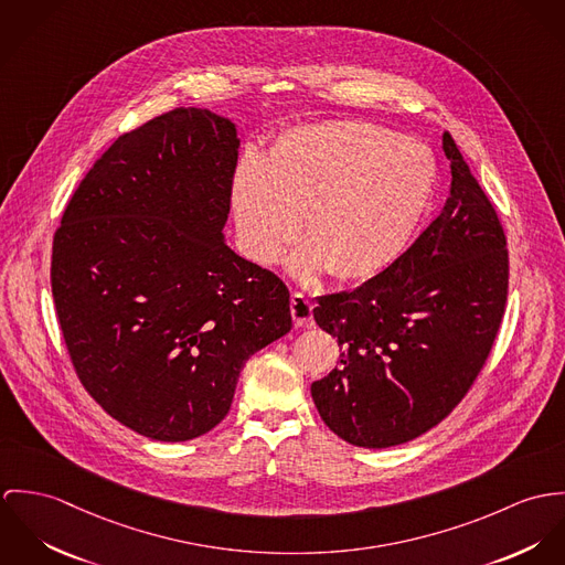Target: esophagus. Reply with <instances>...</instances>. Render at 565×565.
<instances>
[{
  "mask_svg": "<svg viewBox=\"0 0 565 565\" xmlns=\"http://www.w3.org/2000/svg\"><path fill=\"white\" fill-rule=\"evenodd\" d=\"M313 303L303 292H292V318L297 327H310L313 322Z\"/></svg>",
  "mask_w": 565,
  "mask_h": 565,
  "instance_id": "34e87169",
  "label": "esophagus"
}]
</instances>
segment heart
I'll return each instance as SVG.
<instances>
[{
  "label": "heart",
  "mask_w": 565,
  "mask_h": 565,
  "mask_svg": "<svg viewBox=\"0 0 565 565\" xmlns=\"http://www.w3.org/2000/svg\"><path fill=\"white\" fill-rule=\"evenodd\" d=\"M427 147L362 121L301 127L281 136L266 162L245 160L234 178V210L247 252L275 259L297 241L295 264L327 268L342 284L369 281L414 243L436 194Z\"/></svg>",
  "instance_id": "b5f03b06"
}]
</instances>
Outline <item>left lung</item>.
Instances as JSON below:
<instances>
[{
	"label": "left lung",
	"instance_id": "obj_1",
	"mask_svg": "<svg viewBox=\"0 0 565 565\" xmlns=\"http://www.w3.org/2000/svg\"><path fill=\"white\" fill-rule=\"evenodd\" d=\"M450 196L438 218L385 273L316 299L313 320L342 349L312 383L324 425L364 448L434 429L481 373L501 327L509 253L499 214L452 136Z\"/></svg>",
	"mask_w": 565,
	"mask_h": 565
}]
</instances>
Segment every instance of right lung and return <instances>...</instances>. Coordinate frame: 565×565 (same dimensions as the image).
<instances>
[{"label": "right lung", "instance_id": "right-lung-1", "mask_svg": "<svg viewBox=\"0 0 565 565\" xmlns=\"http://www.w3.org/2000/svg\"><path fill=\"white\" fill-rule=\"evenodd\" d=\"M238 147L225 117L164 113L104 151L54 234L71 364L145 438L214 429L245 362L292 327L286 284L225 245Z\"/></svg>", "mask_w": 565, "mask_h": 565}]
</instances>
